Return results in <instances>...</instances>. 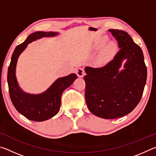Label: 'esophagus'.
Listing matches in <instances>:
<instances>
[{"instance_id": "1", "label": "esophagus", "mask_w": 156, "mask_h": 156, "mask_svg": "<svg viewBox=\"0 0 156 156\" xmlns=\"http://www.w3.org/2000/svg\"><path fill=\"white\" fill-rule=\"evenodd\" d=\"M76 75H77L78 77H83V76L85 75V72H84V71L83 68H78L76 69Z\"/></svg>"}]
</instances>
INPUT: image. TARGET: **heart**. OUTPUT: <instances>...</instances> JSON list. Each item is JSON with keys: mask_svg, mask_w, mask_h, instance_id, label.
<instances>
[{"mask_svg": "<svg viewBox=\"0 0 156 156\" xmlns=\"http://www.w3.org/2000/svg\"><path fill=\"white\" fill-rule=\"evenodd\" d=\"M107 42V38H104L100 42V43L97 44L96 47V49L97 50H100L104 47ZM116 49H117V46L115 43L112 42L107 44V45L105 47L103 51L100 54V56L98 57L96 63L99 66H102L106 65L107 63L112 58L113 54H115L116 51Z\"/></svg>", "mask_w": 156, "mask_h": 156, "instance_id": "b5f03b06", "label": "heart"}]
</instances>
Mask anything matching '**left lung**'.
<instances>
[{
  "label": "left lung",
  "instance_id": "obj_1",
  "mask_svg": "<svg viewBox=\"0 0 156 156\" xmlns=\"http://www.w3.org/2000/svg\"><path fill=\"white\" fill-rule=\"evenodd\" d=\"M120 50L113 59L99 68L87 67L85 99L90 112L105 119H113L131 112L140 101L147 81L143 53L125 31L109 30ZM127 60L125 69L119 72Z\"/></svg>",
  "mask_w": 156,
  "mask_h": 156
}]
</instances>
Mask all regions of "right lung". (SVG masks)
<instances>
[{
	"label": "right lung",
	"instance_id": "obj_1",
	"mask_svg": "<svg viewBox=\"0 0 156 156\" xmlns=\"http://www.w3.org/2000/svg\"><path fill=\"white\" fill-rule=\"evenodd\" d=\"M58 33L37 31L30 34L25 42L16 47L12 56L7 72V83L10 99L18 112L27 119L41 122L52 118L58 113L62 92L77 78L75 73L58 78L44 93L39 95L23 92L18 87L16 78V66L18 58L29 43L45 36H53Z\"/></svg>",
	"mask_w": 156,
	"mask_h": 156
}]
</instances>
